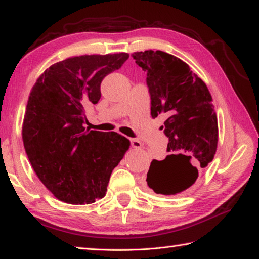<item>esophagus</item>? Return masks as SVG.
I'll list each match as a JSON object with an SVG mask.
<instances>
[{"label": "esophagus", "mask_w": 259, "mask_h": 259, "mask_svg": "<svg viewBox=\"0 0 259 259\" xmlns=\"http://www.w3.org/2000/svg\"><path fill=\"white\" fill-rule=\"evenodd\" d=\"M130 142H131V147L136 148V149H137V148H138V149H139V148L142 147L141 142L139 140H137V139H130Z\"/></svg>", "instance_id": "obj_1"}]
</instances>
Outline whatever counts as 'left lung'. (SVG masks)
<instances>
[{"label": "left lung", "instance_id": "1", "mask_svg": "<svg viewBox=\"0 0 259 259\" xmlns=\"http://www.w3.org/2000/svg\"><path fill=\"white\" fill-rule=\"evenodd\" d=\"M133 58L147 73L152 118H167L161 129L170 155L151 161L147 185L156 194L177 195L196 183L216 153L218 123L212 98L205 82L175 56L148 50L135 52Z\"/></svg>", "mask_w": 259, "mask_h": 259}]
</instances>
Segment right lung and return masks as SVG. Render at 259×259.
<instances>
[{"label": "right lung", "instance_id": "1", "mask_svg": "<svg viewBox=\"0 0 259 259\" xmlns=\"http://www.w3.org/2000/svg\"><path fill=\"white\" fill-rule=\"evenodd\" d=\"M128 53L69 58L51 65L32 88L22 129L36 176L59 200L84 205L100 199L130 147L117 133L85 129L84 108L101 98L104 76Z\"/></svg>", "mask_w": 259, "mask_h": 259}]
</instances>
